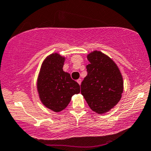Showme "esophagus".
<instances>
[{
  "label": "esophagus",
  "mask_w": 151,
  "mask_h": 151,
  "mask_svg": "<svg viewBox=\"0 0 151 151\" xmlns=\"http://www.w3.org/2000/svg\"><path fill=\"white\" fill-rule=\"evenodd\" d=\"M77 82H78V84H79V85H80V84H81V82H82V80H81V79H78V80H77Z\"/></svg>",
  "instance_id": "obj_1"
}]
</instances>
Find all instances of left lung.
<instances>
[{
    "label": "left lung",
    "mask_w": 151,
    "mask_h": 151,
    "mask_svg": "<svg viewBox=\"0 0 151 151\" xmlns=\"http://www.w3.org/2000/svg\"><path fill=\"white\" fill-rule=\"evenodd\" d=\"M88 74L81 84V93L89 107L98 114L109 111L122 98L124 82L119 69L113 60L101 51L87 55Z\"/></svg>",
    "instance_id": "8db88e82"
}]
</instances>
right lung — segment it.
Returning <instances> with one entry per match:
<instances>
[{"instance_id":"right-lung-1","label":"right lung","mask_w":151,"mask_h":151,"mask_svg":"<svg viewBox=\"0 0 151 151\" xmlns=\"http://www.w3.org/2000/svg\"><path fill=\"white\" fill-rule=\"evenodd\" d=\"M65 57L58 53L47 55L41 65L37 80L40 100L54 112L66 109L71 97L80 93V86L63 70Z\"/></svg>"}]
</instances>
